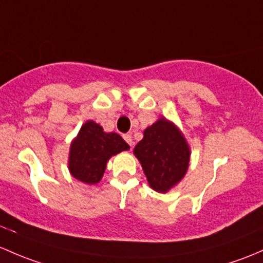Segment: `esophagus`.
Instances as JSON below:
<instances>
[{
	"instance_id": "1",
	"label": "esophagus",
	"mask_w": 263,
	"mask_h": 263,
	"mask_svg": "<svg viewBox=\"0 0 263 263\" xmlns=\"http://www.w3.org/2000/svg\"><path fill=\"white\" fill-rule=\"evenodd\" d=\"M123 140L126 141V142L128 143L129 146H132V143H134V142H132V136H131V135H129V134L123 135Z\"/></svg>"
}]
</instances>
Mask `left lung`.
Segmentation results:
<instances>
[{
  "label": "left lung",
  "mask_w": 263,
  "mask_h": 263,
  "mask_svg": "<svg viewBox=\"0 0 263 263\" xmlns=\"http://www.w3.org/2000/svg\"><path fill=\"white\" fill-rule=\"evenodd\" d=\"M154 190L166 193L178 184L189 166L190 150L182 135L165 118L143 131L134 150Z\"/></svg>",
  "instance_id": "obj_1"
}]
</instances>
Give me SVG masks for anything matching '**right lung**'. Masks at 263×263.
Segmentation results:
<instances>
[{
    "label": "right lung",
    "mask_w": 263,
    "mask_h": 263,
    "mask_svg": "<svg viewBox=\"0 0 263 263\" xmlns=\"http://www.w3.org/2000/svg\"><path fill=\"white\" fill-rule=\"evenodd\" d=\"M128 148L120 135L106 134L99 124L88 121L70 146L69 170L79 181L97 184L103 176L109 157Z\"/></svg>",
    "instance_id": "right-lung-1"
}]
</instances>
